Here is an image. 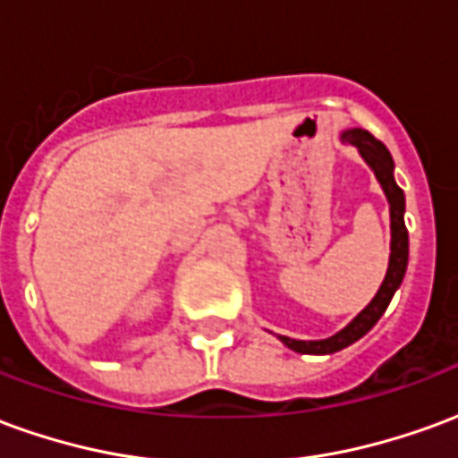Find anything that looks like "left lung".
<instances>
[{
	"instance_id": "left-lung-1",
	"label": "left lung",
	"mask_w": 458,
	"mask_h": 458,
	"mask_svg": "<svg viewBox=\"0 0 458 458\" xmlns=\"http://www.w3.org/2000/svg\"><path fill=\"white\" fill-rule=\"evenodd\" d=\"M341 140L353 144L355 149L360 151V157L365 159V164L375 171V179L380 181L385 196H387V203H390V265H387V272H385V279L377 294L373 297V301L358 314V317L348 324L345 328H341L334 336L324 338V341H297V338L279 336V341L297 351V353H311V355H327L336 353L345 345L355 344L358 338H363L370 328L377 324V318L383 317L385 309L390 304V299L397 292V287L403 284L404 269H407V255H410V238H407V228H404V193L403 189L394 183V164L390 151L385 147L383 141L375 140L373 134L368 130H345L341 134Z\"/></svg>"
}]
</instances>
